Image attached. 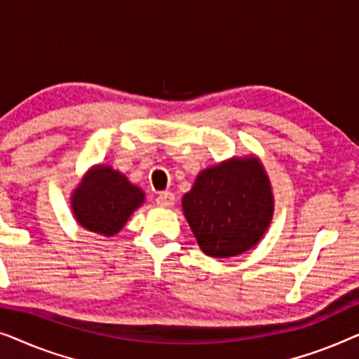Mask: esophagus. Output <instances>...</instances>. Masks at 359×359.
<instances>
[{
	"mask_svg": "<svg viewBox=\"0 0 359 359\" xmlns=\"http://www.w3.org/2000/svg\"><path fill=\"white\" fill-rule=\"evenodd\" d=\"M156 204L160 208H171L175 204V194L170 193V191H165V193H160L156 196Z\"/></svg>",
	"mask_w": 359,
	"mask_h": 359,
	"instance_id": "obj_1",
	"label": "esophagus"
}]
</instances>
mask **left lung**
Listing matches in <instances>:
<instances>
[{
    "label": "left lung",
    "instance_id": "obj_1",
    "mask_svg": "<svg viewBox=\"0 0 359 359\" xmlns=\"http://www.w3.org/2000/svg\"><path fill=\"white\" fill-rule=\"evenodd\" d=\"M201 250L229 258L255 247L273 217L271 186L257 158H233L204 170L183 198Z\"/></svg>",
    "mask_w": 359,
    "mask_h": 359
}]
</instances>
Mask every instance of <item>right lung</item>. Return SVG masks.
Returning a JSON list of instances; mask_svg holds the SVG:
<instances>
[{
  "instance_id": "add662e5",
  "label": "right lung",
  "mask_w": 359,
  "mask_h": 359,
  "mask_svg": "<svg viewBox=\"0 0 359 359\" xmlns=\"http://www.w3.org/2000/svg\"><path fill=\"white\" fill-rule=\"evenodd\" d=\"M144 203V193L111 166H96L83 178L72 198L81 227L109 237L124 227L130 214Z\"/></svg>"
}]
</instances>
